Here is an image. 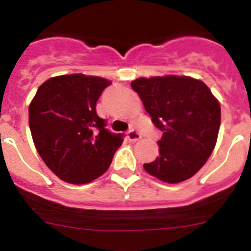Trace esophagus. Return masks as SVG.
<instances>
[{
    "label": "esophagus",
    "instance_id": "obj_1",
    "mask_svg": "<svg viewBox=\"0 0 251 251\" xmlns=\"http://www.w3.org/2000/svg\"><path fill=\"white\" fill-rule=\"evenodd\" d=\"M127 138L129 139L130 142H136V141H139V139L142 138V136H141V133L137 132L136 129H132L127 133Z\"/></svg>",
    "mask_w": 251,
    "mask_h": 251
}]
</instances>
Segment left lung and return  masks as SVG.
Returning a JSON list of instances; mask_svg holds the SVG:
<instances>
[{"label":"left lung","mask_w":251,"mask_h":251,"mask_svg":"<svg viewBox=\"0 0 251 251\" xmlns=\"http://www.w3.org/2000/svg\"><path fill=\"white\" fill-rule=\"evenodd\" d=\"M130 85L163 133L159 156L145 163V170L168 183L194 176L211 156L220 129V104L207 85L176 75L139 77Z\"/></svg>","instance_id":"obj_1"}]
</instances>
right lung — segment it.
Instances as JSON below:
<instances>
[{
	"label": "right lung",
	"mask_w": 251,
	"mask_h": 251,
	"mask_svg": "<svg viewBox=\"0 0 251 251\" xmlns=\"http://www.w3.org/2000/svg\"><path fill=\"white\" fill-rule=\"evenodd\" d=\"M110 85L83 74L51 77L37 89L28 108L35 147L60 179L84 185L109 168L123 133L106 129L97 114V101Z\"/></svg>",
	"instance_id": "add662e5"
}]
</instances>
